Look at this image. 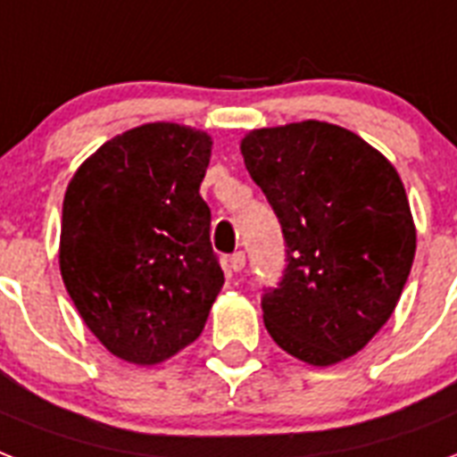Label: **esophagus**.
Masks as SVG:
<instances>
[{
    "label": "esophagus",
    "mask_w": 457,
    "mask_h": 457,
    "mask_svg": "<svg viewBox=\"0 0 457 457\" xmlns=\"http://www.w3.org/2000/svg\"><path fill=\"white\" fill-rule=\"evenodd\" d=\"M228 269H231V271H236V274H238V271H243V269H245V253H233L231 257H228Z\"/></svg>",
    "instance_id": "1"
}]
</instances>
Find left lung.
Instances as JSON below:
<instances>
[{
    "label": "left lung",
    "mask_w": 457,
    "mask_h": 457,
    "mask_svg": "<svg viewBox=\"0 0 457 457\" xmlns=\"http://www.w3.org/2000/svg\"><path fill=\"white\" fill-rule=\"evenodd\" d=\"M240 152L288 247L284 281L262 298L264 327L303 362H343L386 324L412 269L401 176L353 130L314 119L250 130Z\"/></svg>",
    "instance_id": "left-lung-1"
}]
</instances>
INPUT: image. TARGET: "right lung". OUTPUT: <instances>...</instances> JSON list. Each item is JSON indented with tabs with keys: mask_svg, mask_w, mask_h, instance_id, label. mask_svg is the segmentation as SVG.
Returning <instances> with one entry per match:
<instances>
[{
	"mask_svg": "<svg viewBox=\"0 0 457 457\" xmlns=\"http://www.w3.org/2000/svg\"><path fill=\"white\" fill-rule=\"evenodd\" d=\"M204 130L157 121L112 137L63 195L59 269L85 327L130 364H159L203 334L224 286L200 183Z\"/></svg>",
	"mask_w": 457,
	"mask_h": 457,
	"instance_id": "add662e5",
	"label": "right lung"
}]
</instances>
